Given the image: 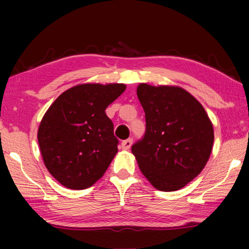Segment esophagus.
<instances>
[{
	"label": "esophagus",
	"mask_w": 249,
	"mask_h": 249,
	"mask_svg": "<svg viewBox=\"0 0 249 249\" xmlns=\"http://www.w3.org/2000/svg\"><path fill=\"white\" fill-rule=\"evenodd\" d=\"M132 144H133V140H132V138H128V140L122 142L121 147H122V149L128 150L130 148V146H132Z\"/></svg>",
	"instance_id": "esophagus-1"
}]
</instances>
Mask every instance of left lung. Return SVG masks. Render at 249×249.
Wrapping results in <instances>:
<instances>
[{"label":"left lung","mask_w":249,"mask_h":249,"mask_svg":"<svg viewBox=\"0 0 249 249\" xmlns=\"http://www.w3.org/2000/svg\"><path fill=\"white\" fill-rule=\"evenodd\" d=\"M137 96L145 111L146 132L132 153L156 189L179 190L208 162L214 142L212 122L182 88L141 83Z\"/></svg>","instance_id":"8db88e82"}]
</instances>
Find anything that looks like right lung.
I'll return each instance as SVG.
<instances>
[{"label":"right lung","instance_id":"obj_1","mask_svg":"<svg viewBox=\"0 0 249 249\" xmlns=\"http://www.w3.org/2000/svg\"><path fill=\"white\" fill-rule=\"evenodd\" d=\"M125 89L123 83L79 84L45 113L37 134L40 153L50 175L64 187L83 190L107 171L119 140L105 108Z\"/></svg>","mask_w":249,"mask_h":249}]
</instances>
